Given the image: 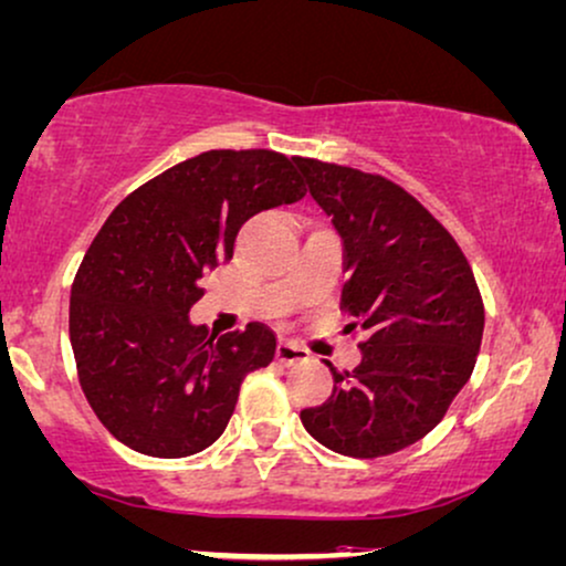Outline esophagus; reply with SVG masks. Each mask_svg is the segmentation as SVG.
<instances>
[{"label":"esophagus","instance_id":"esophagus-1","mask_svg":"<svg viewBox=\"0 0 566 566\" xmlns=\"http://www.w3.org/2000/svg\"><path fill=\"white\" fill-rule=\"evenodd\" d=\"M306 359H310V352H306L304 346H298L296 340H281V344H277V361H281V365L289 367Z\"/></svg>","mask_w":566,"mask_h":566}]
</instances>
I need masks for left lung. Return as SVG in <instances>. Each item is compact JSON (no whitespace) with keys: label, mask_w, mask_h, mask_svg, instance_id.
I'll use <instances>...</instances> for the list:
<instances>
[{"label":"left lung","mask_w":566,"mask_h":566,"mask_svg":"<svg viewBox=\"0 0 566 566\" xmlns=\"http://www.w3.org/2000/svg\"><path fill=\"white\" fill-rule=\"evenodd\" d=\"M344 241L340 306L361 327V361L331 367V399L304 409L315 441L344 457H388L436 428L475 369L485 310L451 233L394 180L294 159Z\"/></svg>","instance_id":"1"}]
</instances>
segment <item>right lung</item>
Listing matches in <instances>:
<instances>
[{
  "instance_id": "add662e5",
  "label": "right lung",
  "mask_w": 566,
  "mask_h": 566,
  "mask_svg": "<svg viewBox=\"0 0 566 566\" xmlns=\"http://www.w3.org/2000/svg\"><path fill=\"white\" fill-rule=\"evenodd\" d=\"M306 193L270 149H212L136 188L113 209L70 291V344L83 394L117 441L180 459L222 436L241 382L275 359L262 323L214 338L188 312L199 277L233 256L251 214Z\"/></svg>"
}]
</instances>
